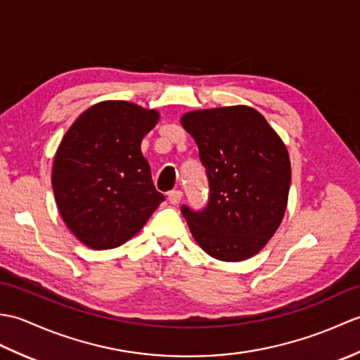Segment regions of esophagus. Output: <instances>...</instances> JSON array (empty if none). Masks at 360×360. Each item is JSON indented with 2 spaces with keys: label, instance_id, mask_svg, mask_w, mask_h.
Returning a JSON list of instances; mask_svg holds the SVG:
<instances>
[{
  "label": "esophagus",
  "instance_id": "obj_1",
  "mask_svg": "<svg viewBox=\"0 0 360 360\" xmlns=\"http://www.w3.org/2000/svg\"><path fill=\"white\" fill-rule=\"evenodd\" d=\"M182 200V192L181 190H172L170 193H168V201H170L173 205L179 204Z\"/></svg>",
  "mask_w": 360,
  "mask_h": 360
}]
</instances>
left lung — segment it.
Here are the masks:
<instances>
[{
    "mask_svg": "<svg viewBox=\"0 0 360 360\" xmlns=\"http://www.w3.org/2000/svg\"><path fill=\"white\" fill-rule=\"evenodd\" d=\"M181 125L198 145L210 186L204 210L181 207L195 241L221 262L254 257L285 217L290 186L286 145L246 105L190 111Z\"/></svg>",
    "mask_w": 360,
    "mask_h": 360,
    "instance_id": "8db88e82",
    "label": "left lung"
}]
</instances>
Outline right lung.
Wrapping results in <instances>:
<instances>
[{
    "label": "right lung",
    "mask_w": 360,
    "mask_h": 360,
    "mask_svg": "<svg viewBox=\"0 0 360 360\" xmlns=\"http://www.w3.org/2000/svg\"><path fill=\"white\" fill-rule=\"evenodd\" d=\"M158 120L156 110L105 101L83 111L63 136L52 165L53 196L85 246L103 250L127 243L165 200L141 151Z\"/></svg>",
    "instance_id": "obj_1"
}]
</instances>
